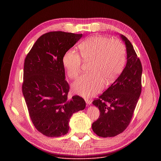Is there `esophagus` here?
I'll return each instance as SVG.
<instances>
[{
    "mask_svg": "<svg viewBox=\"0 0 161 161\" xmlns=\"http://www.w3.org/2000/svg\"><path fill=\"white\" fill-rule=\"evenodd\" d=\"M85 100H86V104L87 105H90L91 104V103H92V100H90V99H88V98H85Z\"/></svg>",
    "mask_w": 161,
    "mask_h": 161,
    "instance_id": "34e87169",
    "label": "esophagus"
}]
</instances>
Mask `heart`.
I'll list each match as a JSON object with an SVG mask.
<instances>
[{"instance_id": "1", "label": "heart", "mask_w": 161, "mask_h": 161, "mask_svg": "<svg viewBox=\"0 0 161 161\" xmlns=\"http://www.w3.org/2000/svg\"><path fill=\"white\" fill-rule=\"evenodd\" d=\"M84 63H88L87 74L73 83L74 93L89 97L98 93L104 82H113L122 72L126 61L124 45L116 39L104 36H92L84 40L78 46ZM80 55L73 50H68L63 57V64L71 79L78 77L81 67Z\"/></svg>"}]
</instances>
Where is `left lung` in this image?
I'll list each match as a JSON object with an SVG mask.
<instances>
[{
  "label": "left lung",
  "mask_w": 161,
  "mask_h": 161,
  "mask_svg": "<svg viewBox=\"0 0 161 161\" xmlns=\"http://www.w3.org/2000/svg\"><path fill=\"white\" fill-rule=\"evenodd\" d=\"M126 45V66L117 79L92 102L100 116L92 124L93 132L103 138L114 137L129 125L142 91V66L130 42L121 35Z\"/></svg>",
  "instance_id": "1"
}]
</instances>
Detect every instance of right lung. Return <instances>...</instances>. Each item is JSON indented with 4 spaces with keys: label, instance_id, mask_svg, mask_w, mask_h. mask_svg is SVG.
Wrapping results in <instances>:
<instances>
[{
    "label": "right lung",
    "instance_id": "add662e5",
    "mask_svg": "<svg viewBox=\"0 0 161 161\" xmlns=\"http://www.w3.org/2000/svg\"><path fill=\"white\" fill-rule=\"evenodd\" d=\"M82 37V34L47 32L33 45L25 59L23 94L35 128L48 137L68 133L73 114L86 108V101L75 95L68 98L63 57Z\"/></svg>",
    "mask_w": 161,
    "mask_h": 161
}]
</instances>
